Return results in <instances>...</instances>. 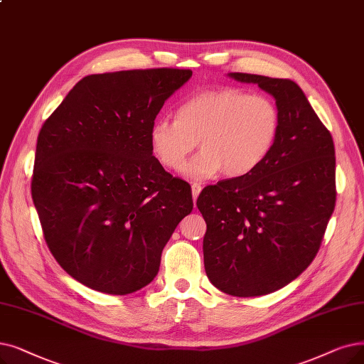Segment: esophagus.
I'll return each instance as SVG.
<instances>
[{"label":"esophagus","mask_w":364,"mask_h":364,"mask_svg":"<svg viewBox=\"0 0 364 364\" xmlns=\"http://www.w3.org/2000/svg\"><path fill=\"white\" fill-rule=\"evenodd\" d=\"M200 191H202L200 184H198V183H193V184H192V195H193V200H195V202H196V199H198Z\"/></svg>","instance_id":"obj_1"}]
</instances>
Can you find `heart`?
<instances>
[{
	"mask_svg": "<svg viewBox=\"0 0 364 364\" xmlns=\"http://www.w3.org/2000/svg\"><path fill=\"white\" fill-rule=\"evenodd\" d=\"M279 126V109L271 98L220 87L184 101L173 120L157 119L150 129V146L164 166L178 169L199 141L202 151L183 168L187 178L210 180L221 171L229 178H240L271 154Z\"/></svg>",
	"mask_w": 364,
	"mask_h": 364,
	"instance_id": "heart-1",
	"label": "heart"
}]
</instances>
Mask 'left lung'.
Masks as SVG:
<instances>
[{"mask_svg": "<svg viewBox=\"0 0 364 364\" xmlns=\"http://www.w3.org/2000/svg\"><path fill=\"white\" fill-rule=\"evenodd\" d=\"M272 95L279 109L277 143L248 176L203 188L205 272L236 297L286 287L317 256L336 202L335 146L304 90L289 78L229 73Z\"/></svg>", "mask_w": 364, "mask_h": 364, "instance_id": "1", "label": "left lung"}]
</instances>
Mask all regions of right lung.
Instances as JSON below:
<instances>
[{
  "label": "right lung",
  "mask_w": 364,
  "mask_h": 364,
  "mask_svg": "<svg viewBox=\"0 0 364 364\" xmlns=\"http://www.w3.org/2000/svg\"><path fill=\"white\" fill-rule=\"evenodd\" d=\"M191 77L172 68L86 75L43 124L31 193L44 240L62 269L92 290L146 287L193 210L191 186L150 146L156 116Z\"/></svg>",
  "instance_id": "add662e5"
}]
</instances>
